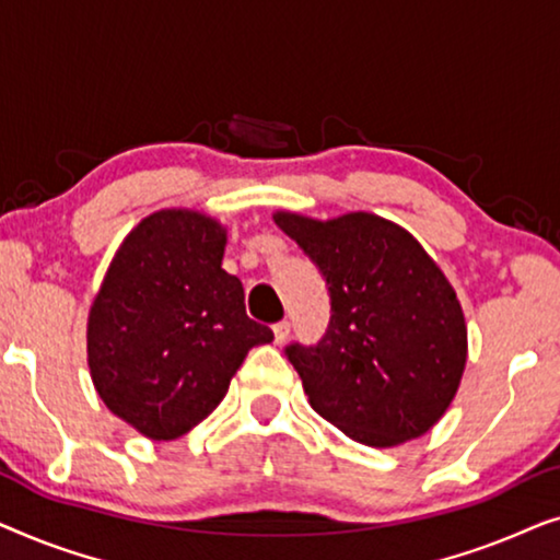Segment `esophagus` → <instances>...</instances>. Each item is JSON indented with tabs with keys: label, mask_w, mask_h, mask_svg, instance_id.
I'll return each mask as SVG.
<instances>
[{
	"label": "esophagus",
	"mask_w": 560,
	"mask_h": 560,
	"mask_svg": "<svg viewBox=\"0 0 560 560\" xmlns=\"http://www.w3.org/2000/svg\"><path fill=\"white\" fill-rule=\"evenodd\" d=\"M272 331H275V343H285L290 336V324L288 320H280V324L272 326Z\"/></svg>",
	"instance_id": "obj_1"
}]
</instances>
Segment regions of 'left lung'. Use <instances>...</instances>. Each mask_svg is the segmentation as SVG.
I'll return each mask as SVG.
<instances>
[{
	"label": "left lung",
	"mask_w": 560,
	"mask_h": 560,
	"mask_svg": "<svg viewBox=\"0 0 560 560\" xmlns=\"http://www.w3.org/2000/svg\"><path fill=\"white\" fill-rule=\"evenodd\" d=\"M272 219L316 262L331 295L324 339L285 349L311 408L374 448L431 431L466 366L464 311L441 267L416 236L374 213Z\"/></svg>",
	"instance_id": "left-lung-1"
}]
</instances>
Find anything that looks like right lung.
<instances>
[{
    "instance_id": "obj_1",
    "label": "right lung",
    "mask_w": 560,
    "mask_h": 560,
    "mask_svg": "<svg viewBox=\"0 0 560 560\" xmlns=\"http://www.w3.org/2000/svg\"><path fill=\"white\" fill-rule=\"evenodd\" d=\"M226 229L201 211L142 219L114 255L89 311L86 351L98 397L152 441H173L224 400L229 382L272 331L244 311L221 267Z\"/></svg>"
}]
</instances>
